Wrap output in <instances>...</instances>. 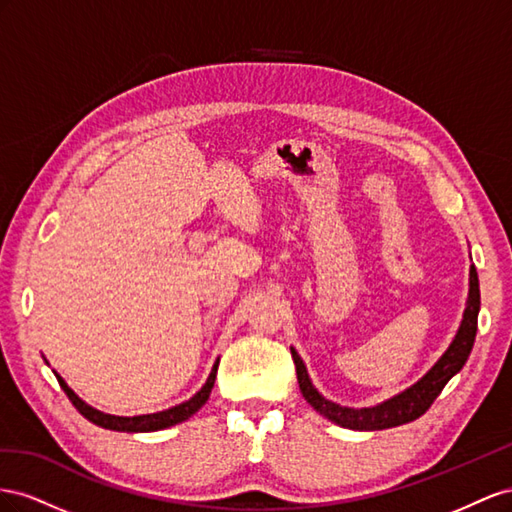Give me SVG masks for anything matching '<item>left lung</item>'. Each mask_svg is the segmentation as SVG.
I'll use <instances>...</instances> for the list:
<instances>
[{
    "label": "left lung",
    "instance_id": "obj_1",
    "mask_svg": "<svg viewBox=\"0 0 512 512\" xmlns=\"http://www.w3.org/2000/svg\"><path fill=\"white\" fill-rule=\"evenodd\" d=\"M478 311H480V287H478L476 268L472 266L470 294H467L461 326L455 334V339H452V343L442 354V358L437 360L414 386L405 388L403 392L394 394V397L377 403L373 407H343L339 403L328 401L324 394H319V390L313 386L302 358L298 356L296 349L291 347V358H294V364H296L302 397L315 412H319L324 418L332 420L334 425L345 427V429L382 431V429L405 425V422H412L429 410L433 401L440 397L444 386L450 382V377H455L463 369V364L467 362V356H470L474 347L476 330H478Z\"/></svg>",
    "mask_w": 512,
    "mask_h": 512
}]
</instances>
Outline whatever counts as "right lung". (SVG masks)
I'll return each mask as SVG.
<instances>
[{
    "label": "right lung",
    "instance_id": "add662e5",
    "mask_svg": "<svg viewBox=\"0 0 512 512\" xmlns=\"http://www.w3.org/2000/svg\"><path fill=\"white\" fill-rule=\"evenodd\" d=\"M216 371H218V360L214 362V367L210 371V377L208 382L203 384V388L193 394L191 399L175 405V407H169V410H163V412H156V414H143V416H113V414H105L100 410H94L92 405H87L83 399H79L75 392H72L68 388V384L64 382V379L55 373L57 382H60L62 390L68 394V399L72 401V405L77 407L79 414L85 416L90 422H94V425L102 427V429H111V431H126V433H148V431H160V429H167V427H173L178 425V422H184L191 418L195 412H199L203 405H206V401L210 399V392L214 388V379H216Z\"/></svg>",
    "mask_w": 512,
    "mask_h": 512
}]
</instances>
